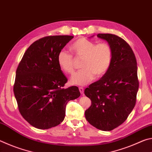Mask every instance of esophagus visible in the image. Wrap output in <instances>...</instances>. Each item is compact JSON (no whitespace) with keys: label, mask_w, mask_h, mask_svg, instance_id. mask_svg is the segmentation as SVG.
I'll list each match as a JSON object with an SVG mask.
<instances>
[{"label":"esophagus","mask_w":152,"mask_h":152,"mask_svg":"<svg viewBox=\"0 0 152 152\" xmlns=\"http://www.w3.org/2000/svg\"><path fill=\"white\" fill-rule=\"evenodd\" d=\"M79 91H80V93H81L82 94H84V88H82V87H80V88H79Z\"/></svg>","instance_id":"34e87169"}]
</instances>
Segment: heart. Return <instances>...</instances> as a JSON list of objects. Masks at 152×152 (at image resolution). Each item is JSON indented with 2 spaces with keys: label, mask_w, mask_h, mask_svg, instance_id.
Returning <instances> with one entry per match:
<instances>
[{
  "label": "heart",
  "mask_w": 152,
  "mask_h": 152,
  "mask_svg": "<svg viewBox=\"0 0 152 152\" xmlns=\"http://www.w3.org/2000/svg\"><path fill=\"white\" fill-rule=\"evenodd\" d=\"M70 50L77 58H82V70L71 76L72 85L84 86L93 80L95 76L104 75L111 64L113 52L107 43H96L86 38H80L70 46ZM57 62L61 71L66 74L74 72L73 58L70 53L61 50L58 53Z\"/></svg>",
  "instance_id": "heart-1"
}]
</instances>
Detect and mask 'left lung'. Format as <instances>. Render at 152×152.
Listing matches in <instances>:
<instances>
[{"label":"left lung","instance_id":"obj_1","mask_svg":"<svg viewBox=\"0 0 152 152\" xmlns=\"http://www.w3.org/2000/svg\"><path fill=\"white\" fill-rule=\"evenodd\" d=\"M97 37L110 46L112 61L107 73L84 91L92 102L85 117L94 127L107 132L121 125L135 107L139 88L137 61L132 49L121 37L109 33Z\"/></svg>","mask_w":152,"mask_h":152}]
</instances>
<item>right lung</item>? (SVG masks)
<instances>
[{"mask_svg":"<svg viewBox=\"0 0 152 152\" xmlns=\"http://www.w3.org/2000/svg\"><path fill=\"white\" fill-rule=\"evenodd\" d=\"M73 37L48 36L36 41L18 66L15 96L23 117L35 128L48 129L60 124L68 102L80 96L77 86L63 88L68 80L57 62L58 53Z\"/></svg>","mask_w":152,"mask_h":152,"instance_id":"1","label":"right lung"}]
</instances>
